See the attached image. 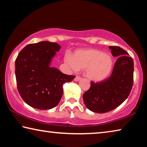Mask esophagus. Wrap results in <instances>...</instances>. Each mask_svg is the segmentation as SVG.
Instances as JSON below:
<instances>
[{
    "instance_id": "esophagus-1",
    "label": "esophagus",
    "mask_w": 147,
    "mask_h": 147,
    "mask_svg": "<svg viewBox=\"0 0 147 147\" xmlns=\"http://www.w3.org/2000/svg\"><path fill=\"white\" fill-rule=\"evenodd\" d=\"M80 79H81V77H80V76H76L75 78H74V81L78 82V81H79Z\"/></svg>"
}]
</instances>
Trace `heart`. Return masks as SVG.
<instances>
[{
    "mask_svg": "<svg viewBox=\"0 0 147 147\" xmlns=\"http://www.w3.org/2000/svg\"><path fill=\"white\" fill-rule=\"evenodd\" d=\"M65 60L73 70L85 69L86 76L94 82L104 80L111 73L113 61L110 55L98 50H79L72 57L66 54Z\"/></svg>",
    "mask_w": 147,
    "mask_h": 147,
    "instance_id": "heart-1",
    "label": "heart"
}]
</instances>
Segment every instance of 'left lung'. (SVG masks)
<instances>
[{"instance_id": "left-lung-1", "label": "left lung", "mask_w": 147, "mask_h": 147, "mask_svg": "<svg viewBox=\"0 0 147 147\" xmlns=\"http://www.w3.org/2000/svg\"><path fill=\"white\" fill-rule=\"evenodd\" d=\"M111 54L119 57L111 76L94 83L83 94L85 105L93 112L103 113L117 108L128 98L134 83V60L121 47L109 46Z\"/></svg>"}]
</instances>
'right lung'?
Returning <instances> with one entry per match:
<instances>
[{
  "instance_id": "obj_1",
  "label": "right lung",
  "mask_w": 147,
  "mask_h": 147,
  "mask_svg": "<svg viewBox=\"0 0 147 147\" xmlns=\"http://www.w3.org/2000/svg\"><path fill=\"white\" fill-rule=\"evenodd\" d=\"M60 48L56 43L41 41L26 45L17 57V89L23 100L34 108L49 109L56 106L63 94V84L75 78L50 67Z\"/></svg>"
}]
</instances>
